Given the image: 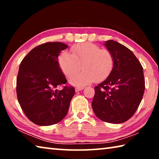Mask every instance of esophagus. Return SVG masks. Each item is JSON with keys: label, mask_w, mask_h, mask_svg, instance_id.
<instances>
[{"label": "esophagus", "mask_w": 159, "mask_h": 159, "mask_svg": "<svg viewBox=\"0 0 159 159\" xmlns=\"http://www.w3.org/2000/svg\"><path fill=\"white\" fill-rule=\"evenodd\" d=\"M83 89H84V88L83 87H76L75 88V90H76V92H79V91L82 90Z\"/></svg>", "instance_id": "1"}]
</instances>
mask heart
<instances>
[{
    "instance_id": "heart-1",
    "label": "heart",
    "mask_w": 159,
    "mask_h": 159,
    "mask_svg": "<svg viewBox=\"0 0 159 159\" xmlns=\"http://www.w3.org/2000/svg\"><path fill=\"white\" fill-rule=\"evenodd\" d=\"M71 54L64 51L58 58L59 65L63 74L70 79L82 66L84 71L70 80L71 84L83 86L95 80L100 82L106 79L112 71L114 60L112 54L90 43L75 45Z\"/></svg>"
}]
</instances>
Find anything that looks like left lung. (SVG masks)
Listing matches in <instances>:
<instances>
[{
  "mask_svg": "<svg viewBox=\"0 0 159 159\" xmlns=\"http://www.w3.org/2000/svg\"><path fill=\"white\" fill-rule=\"evenodd\" d=\"M114 65L105 80L95 87L92 102L96 116L111 123L127 121L138 109L144 95L143 68L130 50L116 41L104 43Z\"/></svg>",
  "mask_w": 159,
  "mask_h": 159,
  "instance_id": "obj_1",
  "label": "left lung"
}]
</instances>
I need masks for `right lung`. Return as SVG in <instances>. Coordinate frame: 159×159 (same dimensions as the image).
Listing matches in <instances>:
<instances>
[{
  "instance_id": "1",
  "label": "right lung",
  "mask_w": 159,
  "mask_h": 159,
  "mask_svg": "<svg viewBox=\"0 0 159 159\" xmlns=\"http://www.w3.org/2000/svg\"><path fill=\"white\" fill-rule=\"evenodd\" d=\"M68 45L48 42L29 52L20 64L17 78V95L23 111L31 122L47 126L61 121L68 112L75 94L59 66L58 56Z\"/></svg>"
}]
</instances>
